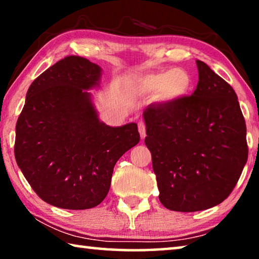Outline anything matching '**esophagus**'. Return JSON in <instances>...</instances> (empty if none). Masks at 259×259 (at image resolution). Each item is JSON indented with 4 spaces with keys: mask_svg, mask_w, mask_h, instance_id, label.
<instances>
[{
    "mask_svg": "<svg viewBox=\"0 0 259 259\" xmlns=\"http://www.w3.org/2000/svg\"><path fill=\"white\" fill-rule=\"evenodd\" d=\"M138 130H139V134H140V137H142V139H145L146 128H145V124H144L143 122H139L138 123Z\"/></svg>",
    "mask_w": 259,
    "mask_h": 259,
    "instance_id": "obj_1",
    "label": "esophagus"
}]
</instances>
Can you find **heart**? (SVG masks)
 Masks as SVG:
<instances>
[{"label":"heart","mask_w":259,"mask_h":259,"mask_svg":"<svg viewBox=\"0 0 259 259\" xmlns=\"http://www.w3.org/2000/svg\"><path fill=\"white\" fill-rule=\"evenodd\" d=\"M142 84L148 93L159 95L161 100L174 103L190 94L192 77L185 69L174 68L144 76Z\"/></svg>","instance_id":"b5f03b06"}]
</instances>
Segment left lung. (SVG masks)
<instances>
[{"mask_svg": "<svg viewBox=\"0 0 259 259\" xmlns=\"http://www.w3.org/2000/svg\"><path fill=\"white\" fill-rule=\"evenodd\" d=\"M190 97L143 113L161 203L193 212L222 203L247 163V128L238 96L203 61Z\"/></svg>", "mask_w": 259, "mask_h": 259, "instance_id": "obj_1", "label": "left lung"}]
</instances>
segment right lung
<instances>
[{
  "mask_svg": "<svg viewBox=\"0 0 259 259\" xmlns=\"http://www.w3.org/2000/svg\"><path fill=\"white\" fill-rule=\"evenodd\" d=\"M102 68L65 57L28 88L16 125L17 164L34 192L55 207L90 209L106 198L114 165L137 145L136 123L109 126L99 120L88 90Z\"/></svg>",
  "mask_w": 259,
  "mask_h": 259,
  "instance_id": "add662e5",
  "label": "right lung"
}]
</instances>
